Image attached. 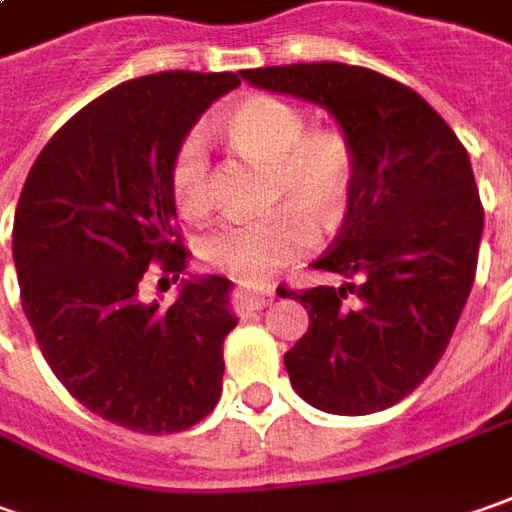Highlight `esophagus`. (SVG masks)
Here are the masks:
<instances>
[{
    "instance_id": "34e87169",
    "label": "esophagus",
    "mask_w": 512,
    "mask_h": 512,
    "mask_svg": "<svg viewBox=\"0 0 512 512\" xmlns=\"http://www.w3.org/2000/svg\"><path fill=\"white\" fill-rule=\"evenodd\" d=\"M239 301L248 307V310H262L273 301V293L264 290V287H250V284H239Z\"/></svg>"
}]
</instances>
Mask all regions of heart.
<instances>
[{"instance_id":"1","label":"heart","mask_w":512,"mask_h":512,"mask_svg":"<svg viewBox=\"0 0 512 512\" xmlns=\"http://www.w3.org/2000/svg\"><path fill=\"white\" fill-rule=\"evenodd\" d=\"M225 135L239 152L270 166L267 197L279 205L267 214L214 222L200 236L197 256L214 270L253 279L315 245L312 216L324 228L344 219L358 185V149L341 129H307V115L276 95H253L233 106ZM168 188L180 214L208 211L211 160L197 135L177 143L168 163Z\"/></svg>"}]
</instances>
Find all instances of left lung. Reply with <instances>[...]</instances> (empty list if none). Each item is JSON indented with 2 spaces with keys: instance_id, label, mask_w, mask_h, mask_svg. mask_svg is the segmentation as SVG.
Listing matches in <instances>:
<instances>
[{
  "instance_id": "8db88e82",
  "label": "left lung",
  "mask_w": 512,
  "mask_h": 512,
  "mask_svg": "<svg viewBox=\"0 0 512 512\" xmlns=\"http://www.w3.org/2000/svg\"><path fill=\"white\" fill-rule=\"evenodd\" d=\"M239 75L327 106L358 149L344 228L312 262L346 284L281 287L310 315L284 366L310 406L383 411L431 375L471 296L485 211L468 152L423 95L375 70L315 61Z\"/></svg>"
}]
</instances>
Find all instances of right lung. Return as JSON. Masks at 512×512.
Listing matches in <instances>:
<instances>
[{
  "label": "right lung",
  "mask_w": 512,
  "mask_h": 512,
  "mask_svg": "<svg viewBox=\"0 0 512 512\" xmlns=\"http://www.w3.org/2000/svg\"><path fill=\"white\" fill-rule=\"evenodd\" d=\"M236 87V72L185 70L118 84L50 137L16 205L13 262L41 355L81 406L137 434L185 431L222 394L231 281H185L168 310L137 293L154 264L160 281L185 270L168 163Z\"/></svg>",
  "instance_id": "1"
}]
</instances>
